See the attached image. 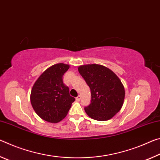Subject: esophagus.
Returning a JSON list of instances; mask_svg holds the SVG:
<instances>
[{
	"label": "esophagus",
	"mask_w": 160,
	"mask_h": 160,
	"mask_svg": "<svg viewBox=\"0 0 160 160\" xmlns=\"http://www.w3.org/2000/svg\"><path fill=\"white\" fill-rule=\"evenodd\" d=\"M81 98H82V96H81L80 95H79V96H78L76 98V100L78 101H80V100H81Z\"/></svg>",
	"instance_id": "34e87169"
}]
</instances>
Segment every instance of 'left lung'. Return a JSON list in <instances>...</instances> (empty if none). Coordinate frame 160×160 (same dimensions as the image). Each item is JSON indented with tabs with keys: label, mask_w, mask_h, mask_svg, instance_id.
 Segmentation results:
<instances>
[{
	"label": "left lung",
	"mask_w": 160,
	"mask_h": 160,
	"mask_svg": "<svg viewBox=\"0 0 160 160\" xmlns=\"http://www.w3.org/2000/svg\"><path fill=\"white\" fill-rule=\"evenodd\" d=\"M78 71L91 89V104L84 108L86 114L99 121L112 118L124 103L125 92L121 81L103 65H82Z\"/></svg>",
	"instance_id": "left-lung-1"
}]
</instances>
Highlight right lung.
<instances>
[{"mask_svg": "<svg viewBox=\"0 0 160 160\" xmlns=\"http://www.w3.org/2000/svg\"><path fill=\"white\" fill-rule=\"evenodd\" d=\"M69 67V64L63 63L52 65L38 77L32 86L31 104L38 116L47 122L56 123L61 121L75 101L62 79Z\"/></svg>", "mask_w": 160, "mask_h": 160, "instance_id": "obj_1", "label": "right lung"}]
</instances>
